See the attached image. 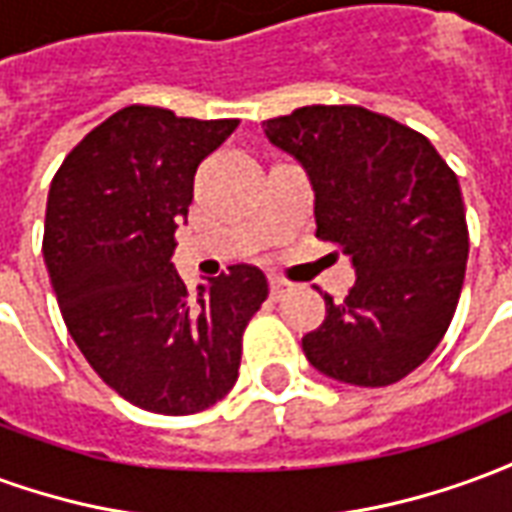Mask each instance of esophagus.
Masks as SVG:
<instances>
[{
	"mask_svg": "<svg viewBox=\"0 0 512 512\" xmlns=\"http://www.w3.org/2000/svg\"><path fill=\"white\" fill-rule=\"evenodd\" d=\"M268 288H271V299H279V296L290 288V282L288 279L277 277V274H271V277H268Z\"/></svg>",
	"mask_w": 512,
	"mask_h": 512,
	"instance_id": "obj_1",
	"label": "esophagus"
}]
</instances>
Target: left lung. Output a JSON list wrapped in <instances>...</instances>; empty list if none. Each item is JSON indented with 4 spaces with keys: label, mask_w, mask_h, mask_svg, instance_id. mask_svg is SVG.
<instances>
[{
    "label": "left lung",
    "mask_w": 512,
    "mask_h": 512,
    "mask_svg": "<svg viewBox=\"0 0 512 512\" xmlns=\"http://www.w3.org/2000/svg\"><path fill=\"white\" fill-rule=\"evenodd\" d=\"M271 145L310 172L315 235L356 268L340 304L301 337L323 376L389 386L417 370L450 329L469 257L458 175L428 136L365 106H301L263 120Z\"/></svg>",
    "instance_id": "1"
}]
</instances>
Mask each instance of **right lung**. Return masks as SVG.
<instances>
[{
    "label": "right lung",
    "instance_id": "obj_1",
    "mask_svg": "<svg viewBox=\"0 0 512 512\" xmlns=\"http://www.w3.org/2000/svg\"><path fill=\"white\" fill-rule=\"evenodd\" d=\"M235 128L131 104L51 180L43 257L62 321L104 384L153 414H197L233 389L268 296L266 274L238 263L191 299L169 263L194 172Z\"/></svg>",
    "mask_w": 512,
    "mask_h": 512
}]
</instances>
